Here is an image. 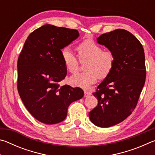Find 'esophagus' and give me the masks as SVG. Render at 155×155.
Segmentation results:
<instances>
[{
	"instance_id": "esophagus-1",
	"label": "esophagus",
	"mask_w": 155,
	"mask_h": 155,
	"mask_svg": "<svg viewBox=\"0 0 155 155\" xmlns=\"http://www.w3.org/2000/svg\"><path fill=\"white\" fill-rule=\"evenodd\" d=\"M91 94V93L90 91H85V92H84V96L85 97H88L90 96Z\"/></svg>"
}]
</instances>
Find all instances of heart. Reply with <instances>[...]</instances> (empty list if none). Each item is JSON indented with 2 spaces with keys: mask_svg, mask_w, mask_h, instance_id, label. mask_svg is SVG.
Here are the masks:
<instances>
[{
  "mask_svg": "<svg viewBox=\"0 0 155 155\" xmlns=\"http://www.w3.org/2000/svg\"><path fill=\"white\" fill-rule=\"evenodd\" d=\"M80 61H87L85 70L70 78V83L75 87L88 89L95 83L98 77L104 78L111 73L115 63V57L110 51H103L102 47L91 40H85L76 47ZM61 57L66 69L72 74L77 72L79 61L69 49L61 52Z\"/></svg>",
  "mask_w": 155,
  "mask_h": 155,
  "instance_id": "heart-1",
  "label": "heart"
}]
</instances>
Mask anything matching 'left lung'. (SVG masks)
Wrapping results in <instances>:
<instances>
[{"label":"left lung","mask_w":155,"mask_h":155,"mask_svg":"<svg viewBox=\"0 0 155 155\" xmlns=\"http://www.w3.org/2000/svg\"><path fill=\"white\" fill-rule=\"evenodd\" d=\"M97 42L113 52L115 63L93 93L98 103L89 117L97 127L107 128L119 124L134 111L146 81L145 54L140 41L124 29L102 34Z\"/></svg>","instance_id":"8db88e82"}]
</instances>
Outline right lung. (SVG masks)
<instances>
[{"instance_id": "1", "label": "right lung", "mask_w": 155, "mask_h": 155, "mask_svg": "<svg viewBox=\"0 0 155 155\" xmlns=\"http://www.w3.org/2000/svg\"><path fill=\"white\" fill-rule=\"evenodd\" d=\"M78 36L76 29L41 26L28 35L18 57V93L30 114L44 124L62 122L70 104L84 95L80 87L59 84L67 74L61 49Z\"/></svg>"}]
</instances>
